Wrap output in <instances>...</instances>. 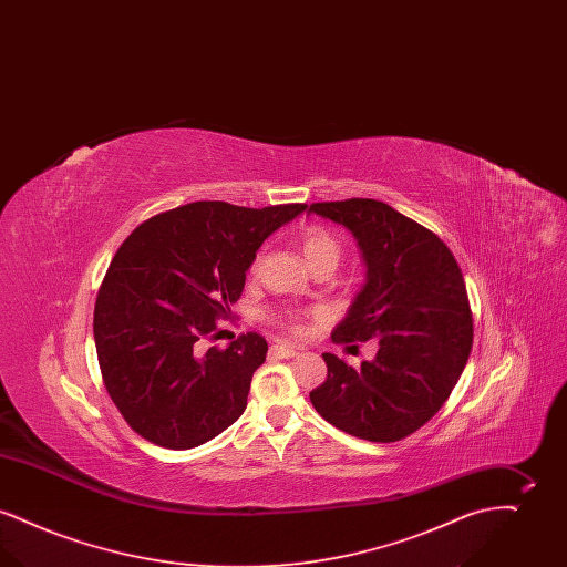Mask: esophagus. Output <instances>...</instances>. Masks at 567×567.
<instances>
[{"label": "esophagus", "mask_w": 567, "mask_h": 567, "mask_svg": "<svg viewBox=\"0 0 567 567\" xmlns=\"http://www.w3.org/2000/svg\"><path fill=\"white\" fill-rule=\"evenodd\" d=\"M271 352H274L276 357H280V359H289V357H296L299 349L291 347V344H280V342H278V344L271 347Z\"/></svg>", "instance_id": "1"}]
</instances>
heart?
I'll return each mask as SVG.
<instances>
[{"label": "heart", "instance_id": "1", "mask_svg": "<svg viewBox=\"0 0 567 567\" xmlns=\"http://www.w3.org/2000/svg\"><path fill=\"white\" fill-rule=\"evenodd\" d=\"M299 244L301 250L306 255V259L310 261V266L317 270L321 266H331L336 268L338 261L342 259V243L321 225H308L301 229L299 234ZM259 268V261L255 259L250 264V274H255ZM270 319L276 324H280L282 329L291 331V333H301V321L296 310L289 308H280L270 312Z\"/></svg>", "mask_w": 567, "mask_h": 567}]
</instances>
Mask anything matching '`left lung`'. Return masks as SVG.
<instances>
[{
  "instance_id": "left-lung-1",
  "label": "left lung",
  "mask_w": 567,
  "mask_h": 567,
  "mask_svg": "<svg viewBox=\"0 0 567 567\" xmlns=\"http://www.w3.org/2000/svg\"><path fill=\"white\" fill-rule=\"evenodd\" d=\"M310 210L349 227L368 264V282L331 340L378 344L377 357L359 368L324 352L327 377L310 402L354 437L404 440L449 400L472 351L474 321L457 259L432 229L378 199L319 202Z\"/></svg>"
}]
</instances>
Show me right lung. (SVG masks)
Here are the masks:
<instances>
[{"label":"right lung","mask_w":567,"mask_h":567,"mask_svg":"<svg viewBox=\"0 0 567 567\" xmlns=\"http://www.w3.org/2000/svg\"><path fill=\"white\" fill-rule=\"evenodd\" d=\"M303 210L193 202L151 216L118 246L95 299L93 336L110 400L137 435L187 451L240 419L268 342L255 331L227 349L210 342L259 246Z\"/></svg>","instance_id":"right-lung-1"}]
</instances>
